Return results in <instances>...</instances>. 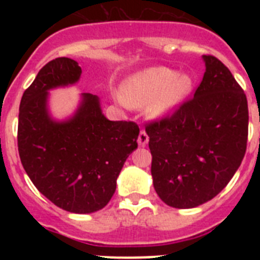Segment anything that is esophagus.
<instances>
[{
	"mask_svg": "<svg viewBox=\"0 0 260 260\" xmlns=\"http://www.w3.org/2000/svg\"><path fill=\"white\" fill-rule=\"evenodd\" d=\"M147 143H148V134L146 133V130H141L139 137H138V144L141 147H146Z\"/></svg>",
	"mask_w": 260,
	"mask_h": 260,
	"instance_id": "1",
	"label": "esophagus"
}]
</instances>
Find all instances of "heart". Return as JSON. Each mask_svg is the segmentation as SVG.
I'll return each mask as SVG.
<instances>
[{
    "label": "heart",
    "instance_id": "heart-1",
    "mask_svg": "<svg viewBox=\"0 0 260 260\" xmlns=\"http://www.w3.org/2000/svg\"><path fill=\"white\" fill-rule=\"evenodd\" d=\"M189 74H177L168 68H152L128 78L122 86V103L146 107L152 117L171 113L192 89Z\"/></svg>",
    "mask_w": 260,
    "mask_h": 260
}]
</instances>
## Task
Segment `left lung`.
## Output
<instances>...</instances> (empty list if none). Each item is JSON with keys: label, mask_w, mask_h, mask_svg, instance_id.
<instances>
[{"label": "left lung", "mask_w": 260, "mask_h": 260, "mask_svg": "<svg viewBox=\"0 0 260 260\" xmlns=\"http://www.w3.org/2000/svg\"><path fill=\"white\" fill-rule=\"evenodd\" d=\"M206 73L194 98L147 123L153 187L174 208L211 201L228 185L246 152L247 99L229 69L203 56Z\"/></svg>", "instance_id": "8db88e82"}]
</instances>
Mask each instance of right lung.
Instances as JSON below:
<instances>
[{"instance_id": "right-lung-1", "label": "right lung", "mask_w": 260, "mask_h": 260, "mask_svg": "<svg viewBox=\"0 0 260 260\" xmlns=\"http://www.w3.org/2000/svg\"><path fill=\"white\" fill-rule=\"evenodd\" d=\"M82 69L68 57L52 59L39 71L20 100L18 151L36 189L57 207L92 213L108 204L126 158L138 147L139 127L109 121L96 95L82 93L74 116L54 121L48 91L74 84Z\"/></svg>"}]
</instances>
